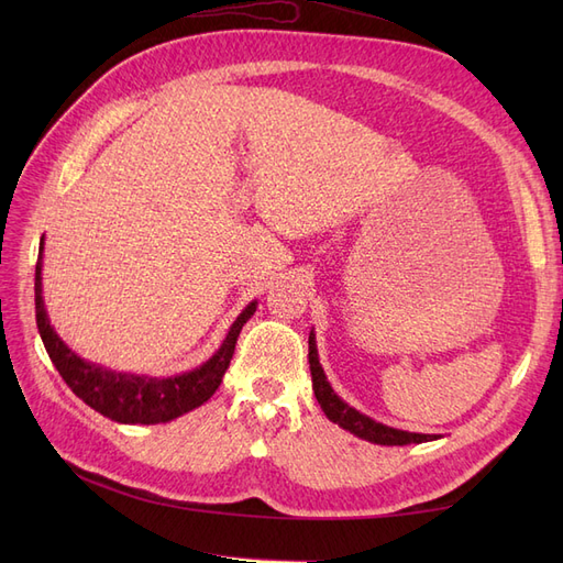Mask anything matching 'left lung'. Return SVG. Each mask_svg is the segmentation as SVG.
Returning <instances> with one entry per match:
<instances>
[{
  "label": "left lung",
  "mask_w": 563,
  "mask_h": 563,
  "mask_svg": "<svg viewBox=\"0 0 563 563\" xmlns=\"http://www.w3.org/2000/svg\"><path fill=\"white\" fill-rule=\"evenodd\" d=\"M310 371H312V389L314 397L321 406V411L327 413L329 420L340 424L343 430H350L352 434L362 437L366 441H373V444L380 446H404V444H422V441H432L437 439L434 434H416V432H404L387 428L383 422L371 420L362 416L360 411H354L352 406H347L343 399H340L335 391L331 389L327 376H323V368L319 366V356H317V343H314V333H310Z\"/></svg>",
  "instance_id": "obj_1"
}]
</instances>
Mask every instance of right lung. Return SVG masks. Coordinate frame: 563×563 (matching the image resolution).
<instances>
[{"label": "right lung", "mask_w": 563, "mask_h": 563, "mask_svg": "<svg viewBox=\"0 0 563 563\" xmlns=\"http://www.w3.org/2000/svg\"><path fill=\"white\" fill-rule=\"evenodd\" d=\"M44 246V244H42ZM35 312H37V329L42 343L51 356V362L58 368L60 378L67 383L75 395L89 404L93 411L117 422H141L155 424L168 422L183 413L195 411L197 406L209 401L218 385L223 383L225 371L234 354L236 338L244 323L255 312V302L236 317L228 338L207 364L199 368L183 373L176 378H147V376H129V373H117L100 368L79 360V356L67 350V345L51 329L44 300H42V263L35 269Z\"/></svg>", "instance_id": "right-lung-1"}]
</instances>
